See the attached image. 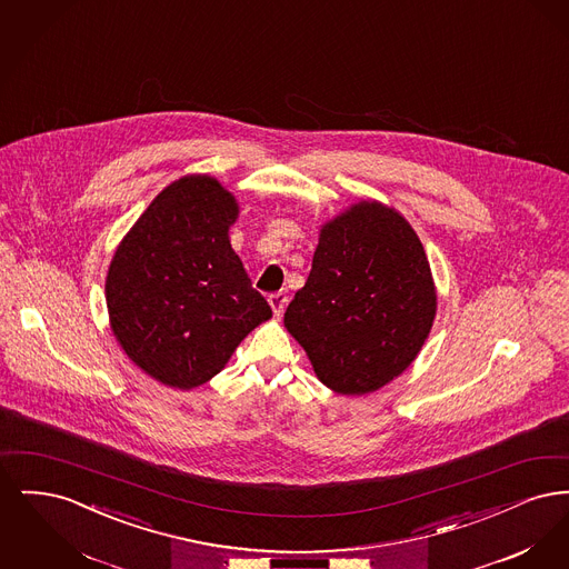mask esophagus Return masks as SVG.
I'll use <instances>...</instances> for the list:
<instances>
[{"mask_svg":"<svg viewBox=\"0 0 569 569\" xmlns=\"http://www.w3.org/2000/svg\"><path fill=\"white\" fill-rule=\"evenodd\" d=\"M269 302H271L274 316H277V318H281L283 309H286V305H288V295H286V292H274V295L269 297Z\"/></svg>","mask_w":569,"mask_h":569,"instance_id":"1","label":"esophagus"}]
</instances>
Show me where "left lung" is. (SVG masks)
Wrapping results in <instances>:
<instances>
[{
  "label": "left lung",
  "mask_w": 569,
  "mask_h": 569,
  "mask_svg": "<svg viewBox=\"0 0 569 569\" xmlns=\"http://www.w3.org/2000/svg\"><path fill=\"white\" fill-rule=\"evenodd\" d=\"M435 305L431 267L411 226L379 202H360L322 228L283 322L322 383L365 395L411 365Z\"/></svg>",
  "instance_id": "1"
}]
</instances>
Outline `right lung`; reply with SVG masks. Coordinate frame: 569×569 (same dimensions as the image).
<instances>
[{
    "label": "right lung",
    "mask_w": 569,
    "mask_h": 569,
    "mask_svg": "<svg viewBox=\"0 0 569 569\" xmlns=\"http://www.w3.org/2000/svg\"><path fill=\"white\" fill-rule=\"evenodd\" d=\"M237 213L216 179L183 177L138 217L110 262L112 332L166 386L188 390L209 381L272 316L228 241Z\"/></svg>",
    "instance_id": "add662e5"
}]
</instances>
